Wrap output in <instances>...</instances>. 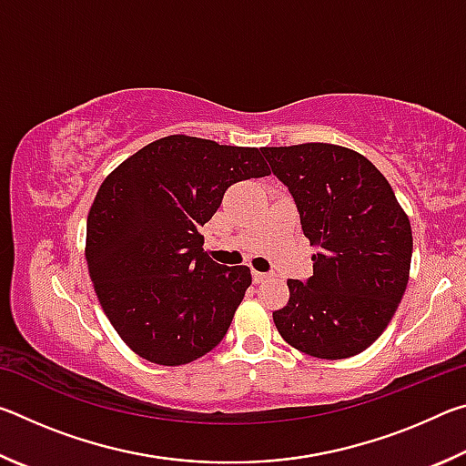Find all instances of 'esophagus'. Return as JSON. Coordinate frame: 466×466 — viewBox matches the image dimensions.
Returning a JSON list of instances; mask_svg holds the SVG:
<instances>
[{
  "label": "esophagus",
  "mask_w": 466,
  "mask_h": 466,
  "mask_svg": "<svg viewBox=\"0 0 466 466\" xmlns=\"http://www.w3.org/2000/svg\"><path fill=\"white\" fill-rule=\"evenodd\" d=\"M271 273H263V271H252V279H255V283H261L265 279H269Z\"/></svg>",
  "instance_id": "34e87169"
}]
</instances>
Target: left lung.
Here are the masks:
<instances>
[{
  "label": "left lung",
  "instance_id": "obj_1",
  "mask_svg": "<svg viewBox=\"0 0 466 466\" xmlns=\"http://www.w3.org/2000/svg\"><path fill=\"white\" fill-rule=\"evenodd\" d=\"M273 175L296 201L312 275L288 279L289 299L273 312L283 341L319 360L368 350L405 294L413 236L389 180L350 147H263Z\"/></svg>",
  "mask_w": 466,
  "mask_h": 466
}]
</instances>
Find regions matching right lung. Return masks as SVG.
Returning <instances> with one entry per match:
<instances>
[{"instance_id":"right-lung-1","label":"right lung","mask_w":466,"mask_h":466,"mask_svg":"<svg viewBox=\"0 0 466 466\" xmlns=\"http://www.w3.org/2000/svg\"><path fill=\"white\" fill-rule=\"evenodd\" d=\"M267 175L257 147L168 136L100 185L86 261L106 319L139 358L183 366L222 341L252 278L247 265H218L199 228L228 187Z\"/></svg>"}]
</instances>
